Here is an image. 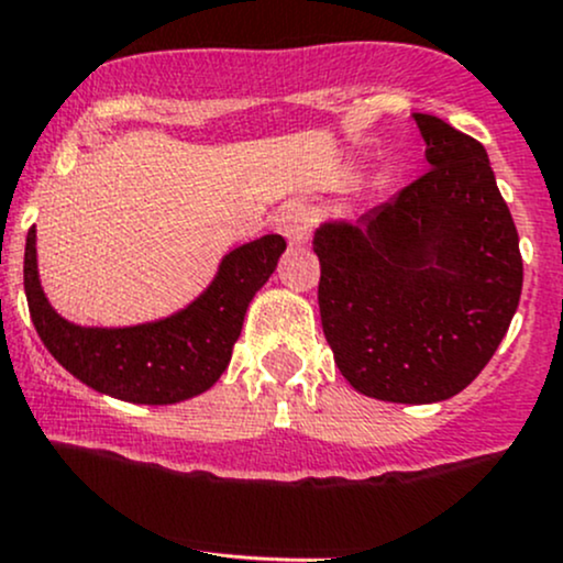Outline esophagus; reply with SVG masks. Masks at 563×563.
<instances>
[{
    "mask_svg": "<svg viewBox=\"0 0 563 563\" xmlns=\"http://www.w3.org/2000/svg\"><path fill=\"white\" fill-rule=\"evenodd\" d=\"M275 227H277V232L288 240V243L299 245L310 238L312 213L307 211L301 202H288V206H283L280 213L275 216Z\"/></svg>",
    "mask_w": 563,
    "mask_h": 563,
    "instance_id": "esophagus-1",
    "label": "esophagus"
}]
</instances>
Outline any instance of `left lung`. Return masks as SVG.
I'll use <instances>...</instances> for the list:
<instances>
[{
	"label": "left lung",
	"mask_w": 563,
	"mask_h": 563,
	"mask_svg": "<svg viewBox=\"0 0 563 563\" xmlns=\"http://www.w3.org/2000/svg\"><path fill=\"white\" fill-rule=\"evenodd\" d=\"M430 168L355 224L325 221L318 305L339 372L390 404L462 393L499 347L521 299L518 232L486 150L413 114Z\"/></svg>",
	"instance_id": "8db88e82"
}]
</instances>
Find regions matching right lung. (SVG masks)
I'll return each mask as SVG.
<instances>
[{"label": "right lung", "mask_w": 563, "mask_h": 563, "mask_svg": "<svg viewBox=\"0 0 563 563\" xmlns=\"http://www.w3.org/2000/svg\"><path fill=\"white\" fill-rule=\"evenodd\" d=\"M283 251L280 234H264L227 253L211 286L181 312L128 329H85L60 318L42 291L31 227L23 288L36 333L66 372L111 398L165 406L206 393L224 374L245 310Z\"/></svg>", "instance_id": "obj_1"}]
</instances>
